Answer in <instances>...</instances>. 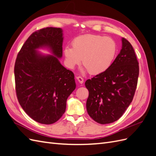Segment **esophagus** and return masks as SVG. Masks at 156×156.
Instances as JSON below:
<instances>
[{"mask_svg": "<svg viewBox=\"0 0 156 156\" xmlns=\"http://www.w3.org/2000/svg\"><path fill=\"white\" fill-rule=\"evenodd\" d=\"M76 78H77V81H79V83H81V84L83 83V82H84V79H83V77L79 76V77H77Z\"/></svg>", "mask_w": 156, "mask_h": 156, "instance_id": "obj_1", "label": "esophagus"}]
</instances>
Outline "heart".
<instances>
[{
	"mask_svg": "<svg viewBox=\"0 0 156 156\" xmlns=\"http://www.w3.org/2000/svg\"><path fill=\"white\" fill-rule=\"evenodd\" d=\"M72 46H66L64 53L68 67L73 69L83 64L91 74H100L109 68L117 51L115 41L110 37L97 34L79 36L73 40Z\"/></svg>",
	"mask_w": 156,
	"mask_h": 156,
	"instance_id": "b5f03b06",
	"label": "heart"
}]
</instances>
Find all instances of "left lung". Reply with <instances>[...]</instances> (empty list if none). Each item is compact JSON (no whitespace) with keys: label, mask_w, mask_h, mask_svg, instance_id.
<instances>
[{"label":"left lung","mask_w":156,"mask_h":156,"mask_svg":"<svg viewBox=\"0 0 156 156\" xmlns=\"http://www.w3.org/2000/svg\"><path fill=\"white\" fill-rule=\"evenodd\" d=\"M122 41V49L109 68L85 82L87 112L101 124L112 123L123 115L137 85L139 66L135 51L124 37Z\"/></svg>","instance_id":"obj_1"}]
</instances>
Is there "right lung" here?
<instances>
[{
    "label": "right lung",
    "instance_id": "add662e5",
    "mask_svg": "<svg viewBox=\"0 0 156 156\" xmlns=\"http://www.w3.org/2000/svg\"><path fill=\"white\" fill-rule=\"evenodd\" d=\"M62 30L47 27L33 32L19 52L14 66L16 92L20 105L32 119L52 124L65 112L68 96L75 89L73 73L58 58L62 56ZM50 49L55 56L36 49Z\"/></svg>",
    "mask_w": 156,
    "mask_h": 156
}]
</instances>
